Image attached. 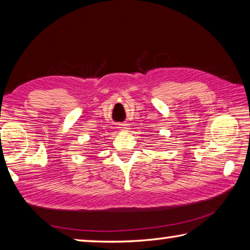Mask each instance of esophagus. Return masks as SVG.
<instances>
[{
    "instance_id": "1",
    "label": "esophagus",
    "mask_w": 250,
    "mask_h": 250,
    "mask_svg": "<svg viewBox=\"0 0 250 250\" xmlns=\"http://www.w3.org/2000/svg\"><path fill=\"white\" fill-rule=\"evenodd\" d=\"M119 128H120L121 130H124V131H128L129 125H126V124H120V125H119Z\"/></svg>"
}]
</instances>
